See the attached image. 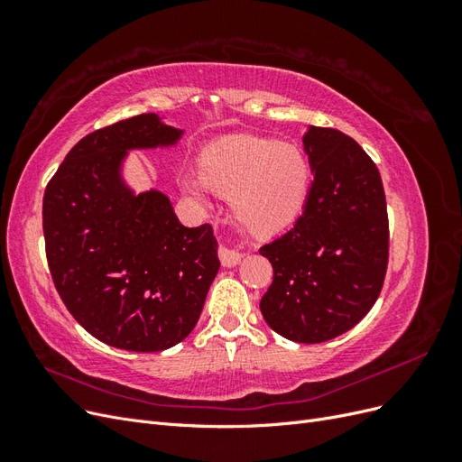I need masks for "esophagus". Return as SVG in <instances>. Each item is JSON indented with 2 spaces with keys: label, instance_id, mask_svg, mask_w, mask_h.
<instances>
[{
  "label": "esophagus",
  "instance_id": "esophagus-1",
  "mask_svg": "<svg viewBox=\"0 0 462 462\" xmlns=\"http://www.w3.org/2000/svg\"><path fill=\"white\" fill-rule=\"evenodd\" d=\"M243 254L239 253V250H233V248H227V246H219V260L221 263L226 265V268H233V265H236L241 262Z\"/></svg>",
  "mask_w": 462,
  "mask_h": 462
}]
</instances>
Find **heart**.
Wrapping results in <instances>:
<instances>
[{
  "label": "heart",
  "mask_w": 462,
  "mask_h": 462,
  "mask_svg": "<svg viewBox=\"0 0 462 462\" xmlns=\"http://www.w3.org/2000/svg\"><path fill=\"white\" fill-rule=\"evenodd\" d=\"M312 179V163L299 146L233 136L206 150L202 175L187 177L183 187L200 200L209 189L233 199L239 226L268 239L297 221L309 200Z\"/></svg>",
  "instance_id": "heart-1"
}]
</instances>
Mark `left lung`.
Wrapping results in <instances>:
<instances>
[{"instance_id":"obj_1","label":"left lung","mask_w":462,"mask_h":462,"mask_svg":"<svg viewBox=\"0 0 462 462\" xmlns=\"http://www.w3.org/2000/svg\"><path fill=\"white\" fill-rule=\"evenodd\" d=\"M312 189L295 227L260 248L273 282L260 300L268 326L295 343H324L355 328L380 297L389 221L380 171L341 131L302 136Z\"/></svg>"}]
</instances>
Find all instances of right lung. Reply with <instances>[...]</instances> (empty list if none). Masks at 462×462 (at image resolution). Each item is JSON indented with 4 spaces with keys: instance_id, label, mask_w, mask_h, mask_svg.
Segmentation results:
<instances>
[{
    "instance_id": "add662e5",
    "label": "right lung",
    "mask_w": 462,
    "mask_h": 462,
    "mask_svg": "<svg viewBox=\"0 0 462 462\" xmlns=\"http://www.w3.org/2000/svg\"><path fill=\"white\" fill-rule=\"evenodd\" d=\"M180 136L156 114L97 129L71 148L44 192L55 289L82 328L125 351L183 341L219 270L212 226L185 227L163 192L134 194L121 175L129 150L173 146Z\"/></svg>"
}]
</instances>
